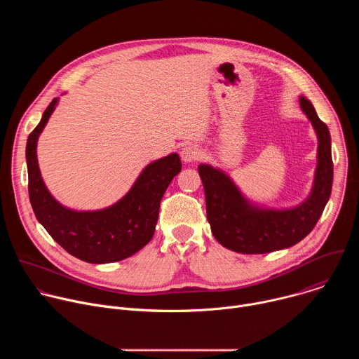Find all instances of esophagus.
I'll list each match as a JSON object with an SVG mask.
<instances>
[{"label": "esophagus", "instance_id": "1", "mask_svg": "<svg viewBox=\"0 0 359 359\" xmlns=\"http://www.w3.org/2000/svg\"><path fill=\"white\" fill-rule=\"evenodd\" d=\"M201 156V151L197 146L194 144H187L180 151V158H182V162L184 163H191L194 161H198Z\"/></svg>", "mask_w": 359, "mask_h": 359}]
</instances>
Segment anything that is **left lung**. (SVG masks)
Listing matches in <instances>:
<instances>
[{
    "instance_id": "obj_1",
    "label": "left lung",
    "mask_w": 359,
    "mask_h": 359,
    "mask_svg": "<svg viewBox=\"0 0 359 359\" xmlns=\"http://www.w3.org/2000/svg\"><path fill=\"white\" fill-rule=\"evenodd\" d=\"M302 114L311 122L317 139V168L313 189L304 201L288 209L260 208L250 201L222 169L198 165L206 194V212L215 238L241 254H264L288 248L310 234L321 217L332 189L331 136L311 102L299 96Z\"/></svg>"
}]
</instances>
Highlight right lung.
<instances>
[{
  "label": "right lung",
  "instance_id": "1",
  "mask_svg": "<svg viewBox=\"0 0 359 359\" xmlns=\"http://www.w3.org/2000/svg\"><path fill=\"white\" fill-rule=\"evenodd\" d=\"M55 97L27 140L28 191L38 222L74 257L105 264L125 260L143 248L155 234L161 200L182 170L177 153L149 163L130 190L112 206L100 210H72L54 198L46 189L36 158V143L58 105Z\"/></svg>",
  "mask_w": 359,
  "mask_h": 359
}]
</instances>
